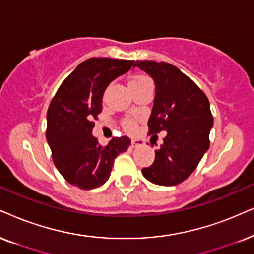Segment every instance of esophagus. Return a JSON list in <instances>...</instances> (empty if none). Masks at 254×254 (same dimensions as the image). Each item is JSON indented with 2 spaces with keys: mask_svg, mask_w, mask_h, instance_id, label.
I'll use <instances>...</instances> for the list:
<instances>
[{
  "mask_svg": "<svg viewBox=\"0 0 254 254\" xmlns=\"http://www.w3.org/2000/svg\"><path fill=\"white\" fill-rule=\"evenodd\" d=\"M142 145H144V142L142 139H132V140H131V147H132V149H134V147H137V146H142Z\"/></svg>",
  "mask_w": 254,
  "mask_h": 254,
  "instance_id": "34e87169",
  "label": "esophagus"
}]
</instances>
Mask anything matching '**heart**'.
Masks as SVG:
<instances>
[{"instance_id":"b5f03b06","label":"heart","mask_w":254,"mask_h":254,"mask_svg":"<svg viewBox=\"0 0 254 254\" xmlns=\"http://www.w3.org/2000/svg\"><path fill=\"white\" fill-rule=\"evenodd\" d=\"M143 79H146V77L144 76H137L134 77L132 81L130 82H134V81H143ZM123 127L124 129L127 131H130V132H132V131L136 130V127H137V123L134 120H131V118H127V120H124L123 122Z\"/></svg>"}]
</instances>
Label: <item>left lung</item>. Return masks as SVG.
<instances>
[{"label":"left lung","instance_id":"obj_1","mask_svg":"<svg viewBox=\"0 0 254 254\" xmlns=\"http://www.w3.org/2000/svg\"><path fill=\"white\" fill-rule=\"evenodd\" d=\"M133 66L149 73L156 84L149 133L168 132L164 144L155 151L153 164L143 168L142 173L153 184L177 185L194 171L210 147V102L203 90L172 64L136 61Z\"/></svg>","mask_w":254,"mask_h":254}]
</instances>
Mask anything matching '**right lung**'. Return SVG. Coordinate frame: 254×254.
<instances>
[{
	"label": "right lung",
	"instance_id": "obj_1",
	"mask_svg": "<svg viewBox=\"0 0 254 254\" xmlns=\"http://www.w3.org/2000/svg\"><path fill=\"white\" fill-rule=\"evenodd\" d=\"M133 61L92 57L77 65L51 99L47 112V140L54 164L69 184L82 190L103 185L115 158L127 150V136L101 145L92 136L108 85L129 71Z\"/></svg>",
	"mask_w": 254,
	"mask_h": 254
}]
</instances>
